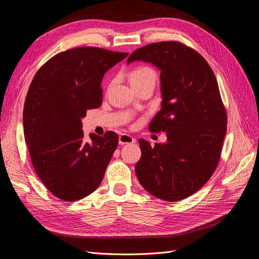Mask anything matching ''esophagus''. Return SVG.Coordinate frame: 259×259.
Returning a JSON list of instances; mask_svg holds the SVG:
<instances>
[{"label":"esophagus","instance_id":"esophagus-1","mask_svg":"<svg viewBox=\"0 0 259 259\" xmlns=\"http://www.w3.org/2000/svg\"><path fill=\"white\" fill-rule=\"evenodd\" d=\"M135 143H136V139L128 134H122L119 137L120 145H127V144H135Z\"/></svg>","mask_w":259,"mask_h":259}]
</instances>
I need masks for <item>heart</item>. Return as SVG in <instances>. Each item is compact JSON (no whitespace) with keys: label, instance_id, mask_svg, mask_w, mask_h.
<instances>
[{"label":"heart","instance_id":"obj_1","mask_svg":"<svg viewBox=\"0 0 259 259\" xmlns=\"http://www.w3.org/2000/svg\"><path fill=\"white\" fill-rule=\"evenodd\" d=\"M130 81H131L132 86L142 84V83L147 82V81L155 82V73L151 68L140 66V67L135 68L131 72Z\"/></svg>","mask_w":259,"mask_h":259}]
</instances>
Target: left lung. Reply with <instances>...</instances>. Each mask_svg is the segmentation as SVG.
I'll return each mask as SVG.
<instances>
[{"instance_id":"left-lung-1","label":"left lung","mask_w":259,"mask_h":259,"mask_svg":"<svg viewBox=\"0 0 259 259\" xmlns=\"http://www.w3.org/2000/svg\"><path fill=\"white\" fill-rule=\"evenodd\" d=\"M145 61L158 68L161 110L149 124L167 140L139 139L142 158L136 176L145 189L164 201L190 197L206 184L221 158L227 114L218 84L206 60L179 42L149 44L131 54L127 64Z\"/></svg>"}]
</instances>
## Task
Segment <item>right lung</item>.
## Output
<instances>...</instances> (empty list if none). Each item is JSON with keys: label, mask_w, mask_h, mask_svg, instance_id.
I'll list each match as a JSON object with an SVG mask.
<instances>
[{"label": "right lung", "mask_w": 259, "mask_h": 259, "mask_svg": "<svg viewBox=\"0 0 259 259\" xmlns=\"http://www.w3.org/2000/svg\"><path fill=\"white\" fill-rule=\"evenodd\" d=\"M127 53L79 48L57 54L29 88L22 124L33 167L45 187L64 201L88 197L99 187L119 137H84L82 119L103 103L101 82Z\"/></svg>", "instance_id": "add662e5"}]
</instances>
